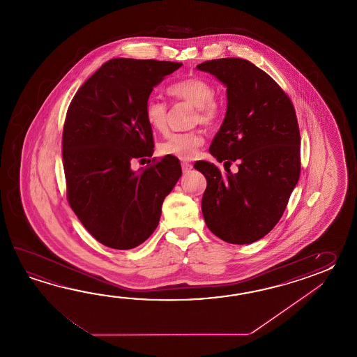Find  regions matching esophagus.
<instances>
[{
	"instance_id": "1",
	"label": "esophagus",
	"mask_w": 357,
	"mask_h": 357,
	"mask_svg": "<svg viewBox=\"0 0 357 357\" xmlns=\"http://www.w3.org/2000/svg\"><path fill=\"white\" fill-rule=\"evenodd\" d=\"M182 171L186 174V172H189L190 169L192 168V165L189 163V162H182L181 163Z\"/></svg>"
}]
</instances>
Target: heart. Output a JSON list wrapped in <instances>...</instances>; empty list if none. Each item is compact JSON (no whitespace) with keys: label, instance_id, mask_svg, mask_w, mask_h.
<instances>
[{"label":"heart","instance_id":"1","mask_svg":"<svg viewBox=\"0 0 357 357\" xmlns=\"http://www.w3.org/2000/svg\"><path fill=\"white\" fill-rule=\"evenodd\" d=\"M168 94L176 99L183 100L191 106L197 107L194 122L211 125L218 117V107L214 99L212 85L202 77H188L178 83L172 84L168 88ZM145 121L155 131L167 129V106L155 97L146 99L144 105ZM204 143L203 135L197 131L174 132L166 137L158 145V152L162 155L175 157L177 160H192L199 146Z\"/></svg>","mask_w":357,"mask_h":357}]
</instances>
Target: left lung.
<instances>
[{
	"label": "left lung",
	"mask_w": 357,
	"mask_h": 357,
	"mask_svg": "<svg viewBox=\"0 0 357 357\" xmlns=\"http://www.w3.org/2000/svg\"><path fill=\"white\" fill-rule=\"evenodd\" d=\"M227 88V109L209 152L228 165L194 167L206 178L202 199L205 223L228 243L243 245L268 235L281 220L300 177V131L286 93L263 70L243 59L197 65ZM239 160L232 174L231 161Z\"/></svg>",
	"instance_id": "obj_1"
}]
</instances>
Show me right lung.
<instances>
[{
    "label": "right lung",
    "mask_w": 357,
    "mask_h": 357,
    "mask_svg": "<svg viewBox=\"0 0 357 357\" xmlns=\"http://www.w3.org/2000/svg\"><path fill=\"white\" fill-rule=\"evenodd\" d=\"M180 62L114 59L76 91L62 134L68 204L97 241L117 250L144 243L158 226L165 197L181 177L175 157L134 171L152 157L144 105Z\"/></svg>",
    "instance_id": "right-lung-1"
}]
</instances>
